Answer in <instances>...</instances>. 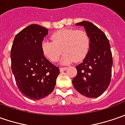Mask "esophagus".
Here are the masks:
<instances>
[{
	"label": "esophagus",
	"instance_id": "esophagus-1",
	"mask_svg": "<svg viewBox=\"0 0 125 125\" xmlns=\"http://www.w3.org/2000/svg\"><path fill=\"white\" fill-rule=\"evenodd\" d=\"M66 70V68H59V71H60L61 73H63V71H65Z\"/></svg>",
	"mask_w": 125,
	"mask_h": 125
}]
</instances>
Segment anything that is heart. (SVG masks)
<instances>
[{
    "label": "heart",
    "mask_w": 125,
    "mask_h": 125,
    "mask_svg": "<svg viewBox=\"0 0 125 125\" xmlns=\"http://www.w3.org/2000/svg\"><path fill=\"white\" fill-rule=\"evenodd\" d=\"M51 39L42 41L41 50L45 57L53 62L58 60L63 52H65L61 59L63 64L74 60L80 62L85 58L90 48V38L84 30H62L52 34Z\"/></svg>",
    "instance_id": "1"
}]
</instances>
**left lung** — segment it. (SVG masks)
<instances>
[{
    "label": "left lung",
    "mask_w": 125,
    "mask_h": 125,
    "mask_svg": "<svg viewBox=\"0 0 125 125\" xmlns=\"http://www.w3.org/2000/svg\"><path fill=\"white\" fill-rule=\"evenodd\" d=\"M76 25L84 28L90 38V48L83 62L75 66L77 74L73 85L82 95L97 97L111 82L113 59L110 43L104 33L92 23L84 21Z\"/></svg>",
    "instance_id": "1"
}]
</instances>
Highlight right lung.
I'll return each mask as SVG.
<instances>
[{"label": "right lung", "instance_id": "obj_1", "mask_svg": "<svg viewBox=\"0 0 125 125\" xmlns=\"http://www.w3.org/2000/svg\"><path fill=\"white\" fill-rule=\"evenodd\" d=\"M48 30L32 24L16 35L11 49V71L21 92L33 100L48 96L54 90L58 67L44 57L41 43Z\"/></svg>", "mask_w": 125, "mask_h": 125}]
</instances>
